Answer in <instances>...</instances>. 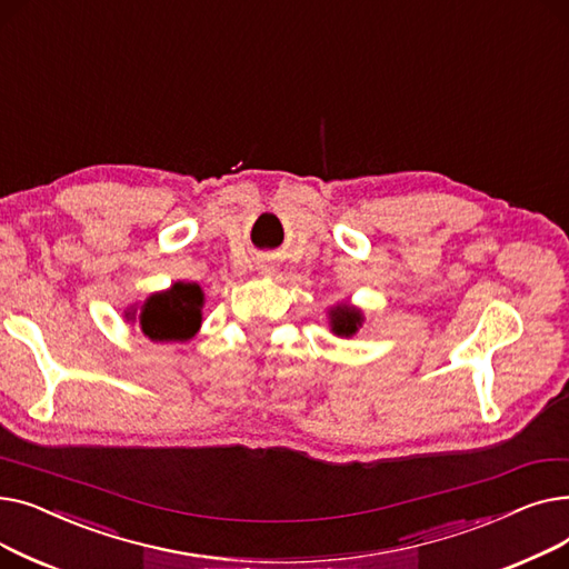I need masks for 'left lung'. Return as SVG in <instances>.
I'll list each match as a JSON object with an SVG mask.
<instances>
[{"mask_svg":"<svg viewBox=\"0 0 569 569\" xmlns=\"http://www.w3.org/2000/svg\"><path fill=\"white\" fill-rule=\"evenodd\" d=\"M362 311L350 305H339L330 309V327L337 337H352L362 327Z\"/></svg>","mask_w":569,"mask_h":569,"instance_id":"8db88e82","label":"left lung"}]
</instances>
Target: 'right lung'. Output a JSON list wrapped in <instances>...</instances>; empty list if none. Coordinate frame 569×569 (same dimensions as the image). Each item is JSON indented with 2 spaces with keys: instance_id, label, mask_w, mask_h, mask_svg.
<instances>
[{
  "instance_id": "obj_1",
  "label": "right lung",
  "mask_w": 569,
  "mask_h": 569,
  "mask_svg": "<svg viewBox=\"0 0 569 569\" xmlns=\"http://www.w3.org/2000/svg\"><path fill=\"white\" fill-rule=\"evenodd\" d=\"M202 305L204 295L198 283L177 281L163 292L149 295L140 316L127 313V318L138 320L142 335L152 341H189L200 330Z\"/></svg>"
}]
</instances>
